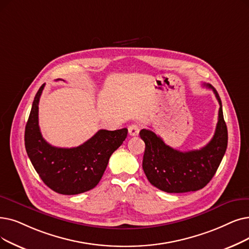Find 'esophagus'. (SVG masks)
Returning <instances> with one entry per match:
<instances>
[{
  "instance_id": "1",
  "label": "esophagus",
  "mask_w": 249,
  "mask_h": 249,
  "mask_svg": "<svg viewBox=\"0 0 249 249\" xmlns=\"http://www.w3.org/2000/svg\"><path fill=\"white\" fill-rule=\"evenodd\" d=\"M128 133L131 136H135L139 133V126L137 124H132L128 127Z\"/></svg>"
}]
</instances>
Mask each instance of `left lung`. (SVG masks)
Instances as JSON below:
<instances>
[{
  "label": "left lung",
  "mask_w": 249,
  "mask_h": 249,
  "mask_svg": "<svg viewBox=\"0 0 249 249\" xmlns=\"http://www.w3.org/2000/svg\"><path fill=\"white\" fill-rule=\"evenodd\" d=\"M220 109L217 127L211 142L200 149L180 151L167 145L155 132L142 129L145 143L142 169L151 185L168 193H183L203 188L217 172L228 144V130L224 120L219 93L211 84Z\"/></svg>",
  "instance_id": "obj_1"
}]
</instances>
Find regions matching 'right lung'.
I'll return each mask as SVG.
<instances>
[{
    "instance_id": "obj_1",
    "label": "right lung",
    "mask_w": 249,
    "mask_h": 249,
    "mask_svg": "<svg viewBox=\"0 0 249 249\" xmlns=\"http://www.w3.org/2000/svg\"><path fill=\"white\" fill-rule=\"evenodd\" d=\"M45 83L36 92L25 126L27 156L40 179L52 190L65 196L94 188L102 179L109 159L127 137V128L102 129L83 144L63 148L48 143L38 126V103Z\"/></svg>"
}]
</instances>
